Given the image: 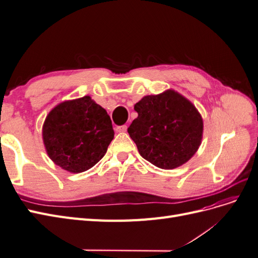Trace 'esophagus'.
Wrapping results in <instances>:
<instances>
[{
    "label": "esophagus",
    "mask_w": 258,
    "mask_h": 258,
    "mask_svg": "<svg viewBox=\"0 0 258 258\" xmlns=\"http://www.w3.org/2000/svg\"><path fill=\"white\" fill-rule=\"evenodd\" d=\"M115 130H116L117 132H126V131H127V126H126V124H122V126L116 127Z\"/></svg>",
    "instance_id": "esophagus-1"
}]
</instances>
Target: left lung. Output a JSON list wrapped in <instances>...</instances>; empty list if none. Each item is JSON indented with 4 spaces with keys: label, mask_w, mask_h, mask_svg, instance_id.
Listing matches in <instances>:
<instances>
[{
    "label": "left lung",
    "mask_w": 258,
    "mask_h": 258,
    "mask_svg": "<svg viewBox=\"0 0 258 258\" xmlns=\"http://www.w3.org/2000/svg\"><path fill=\"white\" fill-rule=\"evenodd\" d=\"M138 117L128 128L140 155L160 169L184 165L198 151L204 120L189 100L169 89L145 96L135 105Z\"/></svg>",
    "instance_id": "left-lung-1"
}]
</instances>
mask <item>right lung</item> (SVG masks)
<instances>
[{
    "instance_id": "1",
    "label": "right lung",
    "mask_w": 258,
    "mask_h": 258,
    "mask_svg": "<svg viewBox=\"0 0 258 258\" xmlns=\"http://www.w3.org/2000/svg\"><path fill=\"white\" fill-rule=\"evenodd\" d=\"M113 138L110 116L89 96L54 106L43 124V141L49 158L71 173L95 166Z\"/></svg>"
}]
</instances>
